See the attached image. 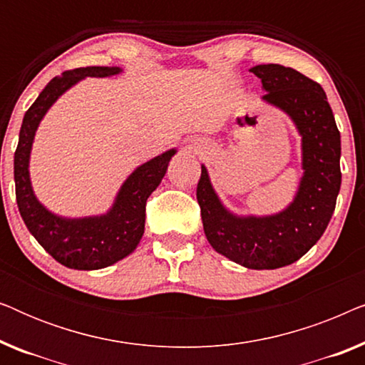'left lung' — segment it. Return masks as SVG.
<instances>
[{"label":"left lung","instance_id":"left-lung-1","mask_svg":"<svg viewBox=\"0 0 365 365\" xmlns=\"http://www.w3.org/2000/svg\"><path fill=\"white\" fill-rule=\"evenodd\" d=\"M251 71L266 89L262 99L284 109L302 134L301 187L286 211L271 217H236L219 202L201 168L196 197L202 226L219 254L249 269H277L301 259L326 231L341 189V133L321 84L281 64Z\"/></svg>","mask_w":365,"mask_h":365}]
</instances>
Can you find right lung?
Returning <instances> with one entry per match:
<instances>
[{"mask_svg":"<svg viewBox=\"0 0 365 365\" xmlns=\"http://www.w3.org/2000/svg\"><path fill=\"white\" fill-rule=\"evenodd\" d=\"M119 71V68L88 66L53 78L24 114L14 151L16 202L24 224L49 256L79 271L108 267L136 249L144 232L148 197L159 186L176 151L171 149L139 166L124 182L111 211L106 216L86 219L58 217L36 201L29 182V151L39 121L59 94L84 76L106 78Z\"/></svg>","mask_w":365,"mask_h":365,"instance_id":"obj_1","label":"right lung"}]
</instances>
